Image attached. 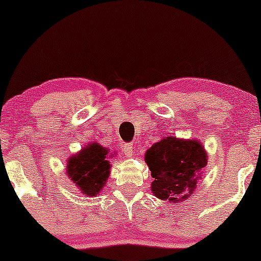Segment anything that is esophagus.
Wrapping results in <instances>:
<instances>
[{
  "instance_id": "obj_1",
  "label": "esophagus",
  "mask_w": 261,
  "mask_h": 261,
  "mask_svg": "<svg viewBox=\"0 0 261 261\" xmlns=\"http://www.w3.org/2000/svg\"><path fill=\"white\" fill-rule=\"evenodd\" d=\"M122 152H124L125 157H126V158L131 157V155H133V153H134V145H133V143H127V145H125L124 147H122Z\"/></svg>"
}]
</instances>
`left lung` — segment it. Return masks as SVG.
<instances>
[{
    "label": "left lung",
    "instance_id": "left-lung-1",
    "mask_svg": "<svg viewBox=\"0 0 261 261\" xmlns=\"http://www.w3.org/2000/svg\"><path fill=\"white\" fill-rule=\"evenodd\" d=\"M145 161L153 178L151 190L154 196L178 202L196 189L207 166V153L197 140L168 136L147 149Z\"/></svg>",
    "mask_w": 261,
    "mask_h": 261
}]
</instances>
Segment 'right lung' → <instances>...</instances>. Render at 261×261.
I'll list each match as a JSON object with an SVG mask.
<instances>
[{
  "label": "right lung",
  "mask_w": 261,
  "mask_h": 261,
  "mask_svg": "<svg viewBox=\"0 0 261 261\" xmlns=\"http://www.w3.org/2000/svg\"><path fill=\"white\" fill-rule=\"evenodd\" d=\"M108 155H112L109 149L92 142L67 161V176L86 196H95L106 185L110 175Z\"/></svg>",
  "instance_id": "obj_1"
}]
</instances>
